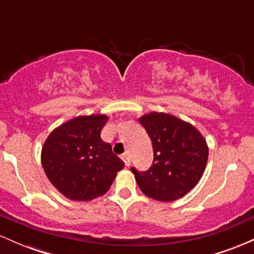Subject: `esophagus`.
<instances>
[{
  "label": "esophagus",
  "mask_w": 254,
  "mask_h": 254,
  "mask_svg": "<svg viewBox=\"0 0 254 254\" xmlns=\"http://www.w3.org/2000/svg\"><path fill=\"white\" fill-rule=\"evenodd\" d=\"M122 159H123V161H124L125 166H130V164H131V160H130L129 154H127V153L123 154V155H122Z\"/></svg>",
  "instance_id": "obj_1"
}]
</instances>
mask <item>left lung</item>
Listing matches in <instances>:
<instances>
[{
  "mask_svg": "<svg viewBox=\"0 0 254 254\" xmlns=\"http://www.w3.org/2000/svg\"><path fill=\"white\" fill-rule=\"evenodd\" d=\"M138 122L149 135L153 166L144 173L132 168L139 189L147 197L173 202L190 192L202 178L209 147L196 127L165 112H150Z\"/></svg>",
  "mask_w": 254,
  "mask_h": 254,
  "instance_id": "left-lung-1",
  "label": "left lung"
}]
</instances>
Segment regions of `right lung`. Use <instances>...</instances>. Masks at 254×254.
<instances>
[{
  "label": "right lung",
  "mask_w": 254,
  "mask_h": 254,
  "mask_svg": "<svg viewBox=\"0 0 254 254\" xmlns=\"http://www.w3.org/2000/svg\"><path fill=\"white\" fill-rule=\"evenodd\" d=\"M106 115L78 116L51 131L40 161L46 177L70 200L86 202L104 196L124 162L101 139Z\"/></svg>",
  "instance_id": "right-lung-1"
}]
</instances>
